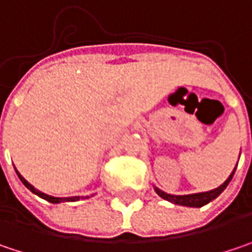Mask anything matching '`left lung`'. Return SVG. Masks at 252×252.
<instances>
[{"mask_svg":"<svg viewBox=\"0 0 252 252\" xmlns=\"http://www.w3.org/2000/svg\"><path fill=\"white\" fill-rule=\"evenodd\" d=\"M237 168V167H235ZM235 168L234 171L229 174V177L224 181V184H221L220 187H217L214 189H210V191H205V192H195V194H184V195H174V194H167L164 191H161L159 188L154 187L156 192L164 200L170 201L172 204H177V205H184V207H194V208H200L202 205L211 202L213 200H215L225 188L227 185L229 184V181L232 180V175L235 172Z\"/></svg>","mask_w":252,"mask_h":252,"instance_id":"left-lung-1","label":"left lung"}]
</instances>
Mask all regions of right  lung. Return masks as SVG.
Masks as SVG:
<instances>
[{
  "mask_svg": "<svg viewBox=\"0 0 252 252\" xmlns=\"http://www.w3.org/2000/svg\"><path fill=\"white\" fill-rule=\"evenodd\" d=\"M15 172H17L18 178L21 180V183H23V184L25 185V187H27V188H28V189H30L31 192H34L35 195H38V197H41L42 200H45V201H48V202H51V204H60V202H68V201H71V202H72V201H78V200H80V198H81V197H52V195H48V194H45V192H42V191H39V189H37V188H35L34 185L30 184V183H28V181H27V180L24 178L23 175H21V174H20L18 171L15 170ZM91 197H93V195H91ZM85 198H90V197L87 195Z\"/></svg>",
  "mask_w": 252,
  "mask_h": 252,
  "instance_id": "1",
  "label": "right lung"
}]
</instances>
